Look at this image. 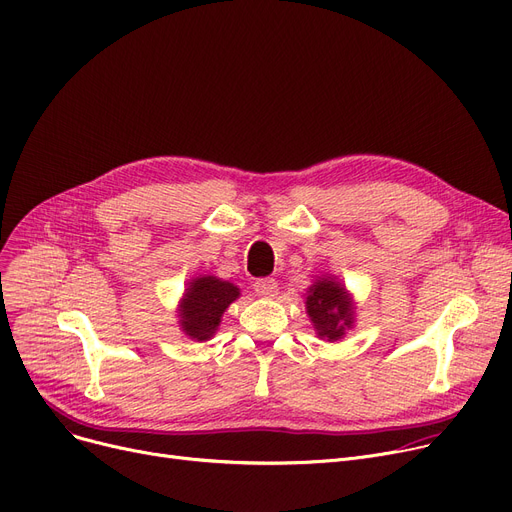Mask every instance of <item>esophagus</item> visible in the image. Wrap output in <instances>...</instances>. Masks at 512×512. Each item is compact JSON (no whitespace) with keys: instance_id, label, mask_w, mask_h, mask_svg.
I'll list each match as a JSON object with an SVG mask.
<instances>
[{"instance_id":"esophagus-1","label":"esophagus","mask_w":512,"mask_h":512,"mask_svg":"<svg viewBox=\"0 0 512 512\" xmlns=\"http://www.w3.org/2000/svg\"><path fill=\"white\" fill-rule=\"evenodd\" d=\"M255 292L259 294V297H265V299H272L278 294V282L274 278H259L255 282Z\"/></svg>"}]
</instances>
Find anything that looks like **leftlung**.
Returning a JSON list of instances; mask_svg holds the SVG:
<instances>
[{"label":"left lung","instance_id":"left-lung-1","mask_svg":"<svg viewBox=\"0 0 512 512\" xmlns=\"http://www.w3.org/2000/svg\"><path fill=\"white\" fill-rule=\"evenodd\" d=\"M305 309L317 338L328 342L342 340L357 321L353 294L332 274L313 280L305 294Z\"/></svg>","mask_w":512,"mask_h":512}]
</instances>
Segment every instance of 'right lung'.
<instances>
[{
  "instance_id": "obj_1",
  "label": "right lung",
  "mask_w": 512,
  "mask_h": 512,
  "mask_svg": "<svg viewBox=\"0 0 512 512\" xmlns=\"http://www.w3.org/2000/svg\"><path fill=\"white\" fill-rule=\"evenodd\" d=\"M240 297V288L218 276H195L186 282L178 301V326L197 342L211 340L222 324L224 311Z\"/></svg>"
}]
</instances>
